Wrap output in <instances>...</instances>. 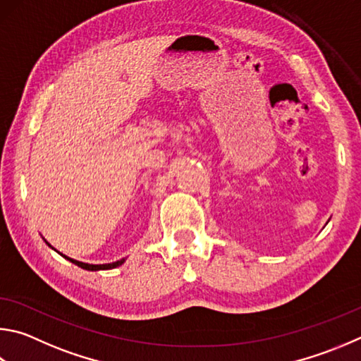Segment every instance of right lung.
Masks as SVG:
<instances>
[{
	"label": "right lung",
	"instance_id": "add662e5",
	"mask_svg": "<svg viewBox=\"0 0 361 361\" xmlns=\"http://www.w3.org/2000/svg\"><path fill=\"white\" fill-rule=\"evenodd\" d=\"M45 241V240H44ZM45 243H47V241H45ZM50 247H51V245L50 243H47ZM54 249V247H51ZM56 251V249H55ZM58 252V251H56ZM58 254H61V252H58ZM64 259H68L69 262H72V264L74 265H77V267H80V268H83V270H88V271H99V270H112V268H116V267H120L121 264H124V260L126 259H121V260H116V262H112V264H101V265H93V264H85V262H78V260H74V259H71V257H68V255H64V254H61Z\"/></svg>",
	"mask_w": 361,
	"mask_h": 361
}]
</instances>
